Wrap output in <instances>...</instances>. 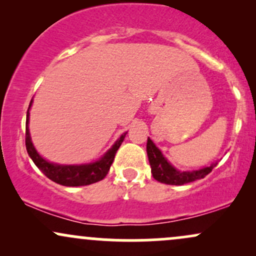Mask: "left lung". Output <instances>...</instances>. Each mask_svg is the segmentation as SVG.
<instances>
[{
	"label": "left lung",
	"mask_w": 256,
	"mask_h": 256,
	"mask_svg": "<svg viewBox=\"0 0 256 256\" xmlns=\"http://www.w3.org/2000/svg\"><path fill=\"white\" fill-rule=\"evenodd\" d=\"M146 154H148V160L152 167V177L160 183L168 185H183L204 178L208 173L212 172V170L218 164L214 162L210 166L194 170V171H179L170 164V161H167L160 149L154 144V142L149 137L146 140Z\"/></svg>",
	"instance_id": "1"
}]
</instances>
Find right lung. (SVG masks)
<instances>
[{"label": "right lung", "mask_w": 256, "mask_h": 256, "mask_svg": "<svg viewBox=\"0 0 256 256\" xmlns=\"http://www.w3.org/2000/svg\"><path fill=\"white\" fill-rule=\"evenodd\" d=\"M32 102H34V100H31L28 114H26L25 144L28 156L32 158L34 165L50 180L60 185H64V186H83V185H89L102 180L110 171L114 156H116V152L119 149V146H122L128 132H124L98 160L92 161V162L80 164V165H60V164L50 162V161L40 156L31 140L30 130H28V120H30Z\"/></svg>", "instance_id": "obj_1"}]
</instances>
